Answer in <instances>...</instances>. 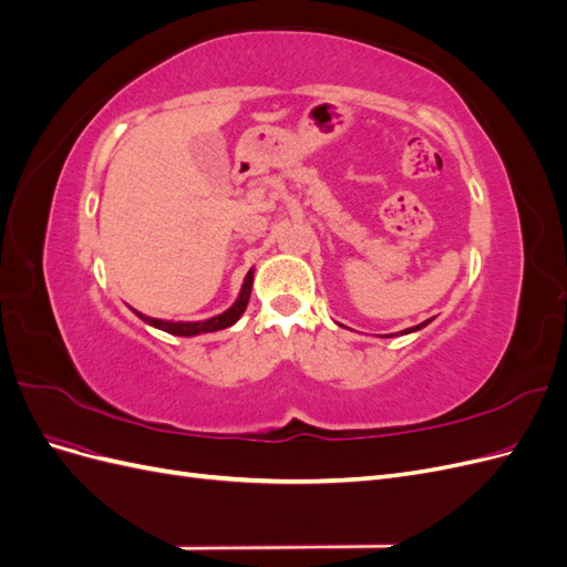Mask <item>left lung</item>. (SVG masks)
I'll return each instance as SVG.
<instances>
[{
	"instance_id": "1",
	"label": "left lung",
	"mask_w": 567,
	"mask_h": 567,
	"mask_svg": "<svg viewBox=\"0 0 567 567\" xmlns=\"http://www.w3.org/2000/svg\"><path fill=\"white\" fill-rule=\"evenodd\" d=\"M431 321H433V319H427V321H423V323H419V326H411V329H406V331H402V333H414V331H421L423 326H427Z\"/></svg>"
}]
</instances>
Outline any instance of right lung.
Returning <instances> with one entry per match:
<instances>
[{"mask_svg":"<svg viewBox=\"0 0 567 567\" xmlns=\"http://www.w3.org/2000/svg\"><path fill=\"white\" fill-rule=\"evenodd\" d=\"M250 290H252V269L246 274L244 286H241V293H238L236 302L229 307L227 312H221L217 317H210L205 321H165V319H156V317H146L142 312H136L142 321H146L153 329H161L165 333H173V336H184V338H192V336H200V333H213V331H221V329H229L241 315L246 312L248 300H250Z\"/></svg>","mask_w":567,"mask_h":567,"instance_id":"1","label":"right lung"}]
</instances>
